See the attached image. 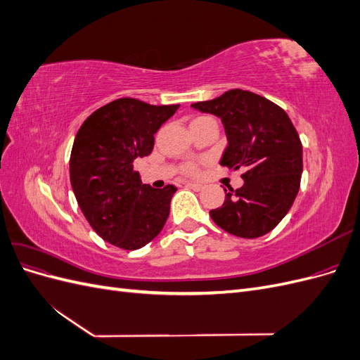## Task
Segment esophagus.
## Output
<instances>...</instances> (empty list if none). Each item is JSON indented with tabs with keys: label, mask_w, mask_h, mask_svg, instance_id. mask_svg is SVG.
<instances>
[{
	"label": "esophagus",
	"mask_w": 360,
	"mask_h": 360,
	"mask_svg": "<svg viewBox=\"0 0 360 360\" xmlns=\"http://www.w3.org/2000/svg\"><path fill=\"white\" fill-rule=\"evenodd\" d=\"M184 186L192 189V191H201L204 188L201 183H192V181H186V183H184Z\"/></svg>",
	"instance_id": "esophagus-1"
}]
</instances>
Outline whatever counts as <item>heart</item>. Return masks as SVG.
Wrapping results in <instances>:
<instances>
[{
    "mask_svg": "<svg viewBox=\"0 0 360 360\" xmlns=\"http://www.w3.org/2000/svg\"><path fill=\"white\" fill-rule=\"evenodd\" d=\"M183 172L188 174V176H197L200 172V165L197 162H188L183 165Z\"/></svg>",
    "mask_w": 360,
    "mask_h": 360,
    "instance_id": "obj_1",
    "label": "heart"
}]
</instances>
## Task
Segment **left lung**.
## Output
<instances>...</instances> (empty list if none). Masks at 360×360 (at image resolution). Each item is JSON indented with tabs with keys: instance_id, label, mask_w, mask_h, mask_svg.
Returning a JSON list of instances; mask_svg holds the SVG:
<instances>
[{
	"instance_id": "8db88e82",
	"label": "left lung",
	"mask_w": 360,
	"mask_h": 360,
	"mask_svg": "<svg viewBox=\"0 0 360 360\" xmlns=\"http://www.w3.org/2000/svg\"><path fill=\"white\" fill-rule=\"evenodd\" d=\"M191 106L222 120L228 147L221 165L245 169L243 186L225 189L222 207L210 210L213 222L243 238L270 233L300 189L302 143L290 117L266 97L240 89Z\"/></svg>"
}]
</instances>
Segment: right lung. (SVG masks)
<instances>
[{"mask_svg":"<svg viewBox=\"0 0 360 360\" xmlns=\"http://www.w3.org/2000/svg\"><path fill=\"white\" fill-rule=\"evenodd\" d=\"M179 106L122 97L96 110L76 134L72 189L85 219L105 242L135 250L165 225L177 188L143 184L134 162L151 153L155 134Z\"/></svg>","mask_w":360,"mask_h":360,"instance_id":"1","label":"right lung"}]
</instances>
